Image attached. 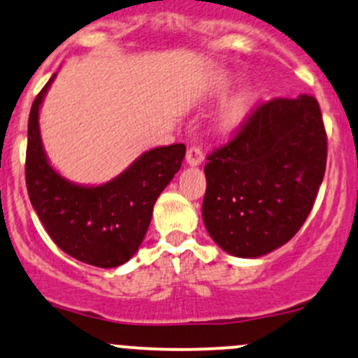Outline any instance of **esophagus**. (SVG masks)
<instances>
[{
	"instance_id": "obj_1",
	"label": "esophagus",
	"mask_w": 358,
	"mask_h": 358,
	"mask_svg": "<svg viewBox=\"0 0 358 358\" xmlns=\"http://www.w3.org/2000/svg\"><path fill=\"white\" fill-rule=\"evenodd\" d=\"M187 163L190 166H199V165H202V162H203V153H202V150H200L199 146H190L187 150Z\"/></svg>"
}]
</instances>
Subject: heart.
<instances>
[{"label":"heart","mask_w":358,"mask_h":358,"mask_svg":"<svg viewBox=\"0 0 358 358\" xmlns=\"http://www.w3.org/2000/svg\"><path fill=\"white\" fill-rule=\"evenodd\" d=\"M220 84L225 85V84H227V80L222 79ZM249 101H250V97H249L248 92L237 94V96L234 97L231 102H229V106L224 110V121L229 122V124L241 121V119L245 116V113H248Z\"/></svg>","instance_id":"b5f03b06"}]
</instances>
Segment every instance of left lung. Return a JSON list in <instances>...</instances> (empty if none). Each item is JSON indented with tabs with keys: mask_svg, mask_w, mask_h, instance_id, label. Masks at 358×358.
Segmentation results:
<instances>
[{
	"mask_svg": "<svg viewBox=\"0 0 358 358\" xmlns=\"http://www.w3.org/2000/svg\"><path fill=\"white\" fill-rule=\"evenodd\" d=\"M202 217L217 245L261 257L305 224L327 166V133L315 97L256 108L227 145L208 155Z\"/></svg>",
	"mask_w": 358,
	"mask_h": 358,
	"instance_id": "1",
	"label": "left lung"
}]
</instances>
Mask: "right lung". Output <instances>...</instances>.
<instances>
[{"instance_id":"right-lung-1","label":"right lung","mask_w":358,"mask_h":358,"mask_svg":"<svg viewBox=\"0 0 358 358\" xmlns=\"http://www.w3.org/2000/svg\"><path fill=\"white\" fill-rule=\"evenodd\" d=\"M55 77L40 90L28 117V196L45 231L64 252L97 268H117L145 239L156 199L182 166L185 145L145 151L102 185L71 182L50 165L40 134V108Z\"/></svg>"}]
</instances>
